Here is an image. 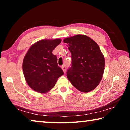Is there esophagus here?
<instances>
[{
	"instance_id": "obj_1",
	"label": "esophagus",
	"mask_w": 130,
	"mask_h": 130,
	"mask_svg": "<svg viewBox=\"0 0 130 130\" xmlns=\"http://www.w3.org/2000/svg\"><path fill=\"white\" fill-rule=\"evenodd\" d=\"M61 68H62V69L63 70V72H64V73H65L66 70H67V68H66V66L65 65H62V67H61Z\"/></svg>"
}]
</instances>
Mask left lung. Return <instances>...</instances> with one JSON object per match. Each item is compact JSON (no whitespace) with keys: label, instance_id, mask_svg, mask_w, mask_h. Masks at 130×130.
<instances>
[{"label":"left lung","instance_id":"obj_1","mask_svg":"<svg viewBox=\"0 0 130 130\" xmlns=\"http://www.w3.org/2000/svg\"><path fill=\"white\" fill-rule=\"evenodd\" d=\"M63 42L68 44L72 54L68 79L79 91H92L102 80L104 70V57L99 46L92 38L83 34L67 37Z\"/></svg>","mask_w":130,"mask_h":130}]
</instances>
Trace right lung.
I'll return each instance as SVG.
<instances>
[{
  "label": "right lung",
  "instance_id": "1",
  "mask_svg": "<svg viewBox=\"0 0 130 130\" xmlns=\"http://www.w3.org/2000/svg\"><path fill=\"white\" fill-rule=\"evenodd\" d=\"M61 42L60 38L45 39L34 43L24 57L22 64L26 83L40 93L49 92L63 72L52 52Z\"/></svg>",
  "mask_w": 130,
  "mask_h": 130
}]
</instances>
